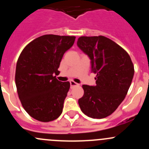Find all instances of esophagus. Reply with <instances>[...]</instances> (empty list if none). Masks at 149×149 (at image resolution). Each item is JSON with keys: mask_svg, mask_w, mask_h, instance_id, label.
I'll return each instance as SVG.
<instances>
[{"mask_svg": "<svg viewBox=\"0 0 149 149\" xmlns=\"http://www.w3.org/2000/svg\"><path fill=\"white\" fill-rule=\"evenodd\" d=\"M70 87H74V86H79V84L76 83V82L73 81H70Z\"/></svg>", "mask_w": 149, "mask_h": 149, "instance_id": "obj_1", "label": "esophagus"}]
</instances>
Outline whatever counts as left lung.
<instances>
[{
  "mask_svg": "<svg viewBox=\"0 0 149 149\" xmlns=\"http://www.w3.org/2000/svg\"><path fill=\"white\" fill-rule=\"evenodd\" d=\"M77 45L91 60L97 74L96 85H83L79 100L81 109L88 117L102 119L113 113L124 100L134 75L130 57L120 46L104 36L81 37Z\"/></svg>",
  "mask_w": 149,
  "mask_h": 149,
  "instance_id": "obj_1",
  "label": "left lung"
}]
</instances>
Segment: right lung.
Masks as SVG:
<instances>
[{
	"label": "right lung",
	"instance_id": "right-lung-1",
	"mask_svg": "<svg viewBox=\"0 0 149 149\" xmlns=\"http://www.w3.org/2000/svg\"><path fill=\"white\" fill-rule=\"evenodd\" d=\"M76 37L45 34L22 50L16 68V88L26 112L34 119L49 122L61 115L70 88L68 81L56 79L64 53Z\"/></svg>",
	"mask_w": 149,
	"mask_h": 149
}]
</instances>
